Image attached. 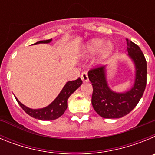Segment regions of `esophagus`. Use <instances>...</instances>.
<instances>
[{
    "label": "esophagus",
    "mask_w": 155,
    "mask_h": 155,
    "mask_svg": "<svg viewBox=\"0 0 155 155\" xmlns=\"http://www.w3.org/2000/svg\"><path fill=\"white\" fill-rule=\"evenodd\" d=\"M81 80L83 81L87 82V81H88V76H87V72H85V71L82 72L81 75Z\"/></svg>",
    "instance_id": "esophagus-1"
}]
</instances>
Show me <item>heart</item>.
Returning a JSON list of instances; mask_svg holds the SVG:
<instances>
[{"mask_svg":"<svg viewBox=\"0 0 155 155\" xmlns=\"http://www.w3.org/2000/svg\"><path fill=\"white\" fill-rule=\"evenodd\" d=\"M104 46V40L103 39H93L91 42L87 44V50L86 51L90 54H93L99 51ZM113 50V45L111 43H107L104 46L103 49H102V53H103L104 56H108L110 54L111 52Z\"/></svg>","mask_w":155,"mask_h":155,"instance_id":"heart-1","label":"heart"}]
</instances>
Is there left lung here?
<instances>
[{
  "mask_svg": "<svg viewBox=\"0 0 155 155\" xmlns=\"http://www.w3.org/2000/svg\"><path fill=\"white\" fill-rule=\"evenodd\" d=\"M127 51L136 65V79L132 89L116 93L109 89L105 79V67H95L88 71L93 87L91 104L103 118L116 119L126 116L135 108L141 98L147 84V61L140 48L128 39Z\"/></svg>",
  "mask_w": 155,
  "mask_h": 155,
  "instance_id": "left-lung-1",
  "label": "left lung"
}]
</instances>
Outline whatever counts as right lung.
<instances>
[{
  "mask_svg": "<svg viewBox=\"0 0 155 155\" xmlns=\"http://www.w3.org/2000/svg\"><path fill=\"white\" fill-rule=\"evenodd\" d=\"M52 39L47 40H42L35 42L37 43H48L51 42ZM82 84V81L80 78L74 81H68L66 85L64 86L62 91L59 94L54 101L47 107L40 109H31L25 106L23 104L19 102L16 98L18 103L22 108L23 110L30 116L33 118L40 120H53L59 118L64 113L65 110L68 108V99L71 96V94L76 89H78Z\"/></svg>",
  "mask_w": 155,
  "mask_h": 155,
  "instance_id": "right-lung-1",
  "label": "right lung"
}]
</instances>
